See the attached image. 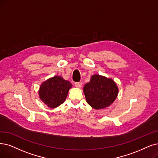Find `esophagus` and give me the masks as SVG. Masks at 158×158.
I'll return each instance as SVG.
<instances>
[{"label": "esophagus", "mask_w": 158, "mask_h": 158, "mask_svg": "<svg viewBox=\"0 0 158 158\" xmlns=\"http://www.w3.org/2000/svg\"><path fill=\"white\" fill-rule=\"evenodd\" d=\"M74 85H75V86L77 87L80 88L81 87V85H82V84H81V81H79V82H75Z\"/></svg>", "instance_id": "1"}]
</instances>
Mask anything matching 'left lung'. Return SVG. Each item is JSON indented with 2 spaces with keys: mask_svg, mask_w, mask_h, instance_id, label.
<instances>
[{
  "mask_svg": "<svg viewBox=\"0 0 158 158\" xmlns=\"http://www.w3.org/2000/svg\"><path fill=\"white\" fill-rule=\"evenodd\" d=\"M84 93L88 104L100 110L107 108L114 102L118 94V88L113 80L94 74L89 82L85 85Z\"/></svg>",
  "mask_w": 158,
  "mask_h": 158,
  "instance_id": "1",
  "label": "left lung"
}]
</instances>
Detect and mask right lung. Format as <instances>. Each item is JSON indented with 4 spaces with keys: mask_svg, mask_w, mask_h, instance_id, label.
<instances>
[{
    "mask_svg": "<svg viewBox=\"0 0 158 158\" xmlns=\"http://www.w3.org/2000/svg\"><path fill=\"white\" fill-rule=\"evenodd\" d=\"M72 84L60 77H54L43 82L40 86V97L43 102L51 108L64 102Z\"/></svg>",
    "mask_w": 158,
    "mask_h": 158,
    "instance_id": "obj_1",
    "label": "right lung"
}]
</instances>
